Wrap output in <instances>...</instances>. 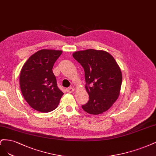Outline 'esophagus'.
<instances>
[{
    "label": "esophagus",
    "instance_id": "obj_1",
    "mask_svg": "<svg viewBox=\"0 0 156 156\" xmlns=\"http://www.w3.org/2000/svg\"><path fill=\"white\" fill-rule=\"evenodd\" d=\"M66 91L68 93H73L74 91V89L73 87H69L66 89Z\"/></svg>",
    "mask_w": 156,
    "mask_h": 156
}]
</instances>
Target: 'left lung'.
<instances>
[{"label": "left lung", "mask_w": 156, "mask_h": 156, "mask_svg": "<svg viewBox=\"0 0 156 156\" xmlns=\"http://www.w3.org/2000/svg\"><path fill=\"white\" fill-rule=\"evenodd\" d=\"M74 58L85 72V89L89 100L82 105L85 112L99 115L108 111L116 102L122 84V73L109 52L94 49L74 52Z\"/></svg>", "instance_id": "1"}]
</instances>
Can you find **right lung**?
<instances>
[{"label": "right lung", "mask_w": 156, "mask_h": 156, "mask_svg": "<svg viewBox=\"0 0 156 156\" xmlns=\"http://www.w3.org/2000/svg\"><path fill=\"white\" fill-rule=\"evenodd\" d=\"M62 52L59 50H40L22 67L19 83L23 97L30 106L38 112L53 111L63 96L52 72L53 65Z\"/></svg>", "instance_id": "add662e5"}]
</instances>
